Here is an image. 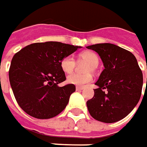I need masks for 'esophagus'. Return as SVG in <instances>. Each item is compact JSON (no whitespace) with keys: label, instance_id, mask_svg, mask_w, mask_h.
I'll list each match as a JSON object with an SVG mask.
<instances>
[{"label":"esophagus","instance_id":"1","mask_svg":"<svg viewBox=\"0 0 147 147\" xmlns=\"http://www.w3.org/2000/svg\"><path fill=\"white\" fill-rule=\"evenodd\" d=\"M82 89H83L82 87H76L77 91H81V90H82Z\"/></svg>","mask_w":147,"mask_h":147}]
</instances>
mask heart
I'll use <instances>...</instances> for the list:
<instances>
[{
    "label": "heart",
    "mask_w": 147,
    "mask_h": 147,
    "mask_svg": "<svg viewBox=\"0 0 147 147\" xmlns=\"http://www.w3.org/2000/svg\"><path fill=\"white\" fill-rule=\"evenodd\" d=\"M78 62H87L90 65H88L86 72L90 73L96 70V68L97 67L99 64V56L96 54L91 51H86L82 53L79 54L78 55ZM77 63L75 59H74L72 56H66L64 59L61 60L60 66L62 70L65 72V74H72L76 69ZM92 80V76L90 74H87L84 75H81L78 74H74L69 75L67 78V82L73 85L76 86H83L90 82Z\"/></svg>",
    "instance_id": "heart-1"
}]
</instances>
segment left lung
Returning <instances> with one entry per match:
<instances>
[{
    "instance_id": "obj_1",
    "label": "left lung",
    "mask_w": 147,
    "mask_h": 147,
    "mask_svg": "<svg viewBox=\"0 0 147 147\" xmlns=\"http://www.w3.org/2000/svg\"><path fill=\"white\" fill-rule=\"evenodd\" d=\"M87 48L98 53L105 67L95 83L97 88L94 96L87 101L88 111L98 121H119L135 108L142 95L143 76L137 59L130 51L111 43Z\"/></svg>"
}]
</instances>
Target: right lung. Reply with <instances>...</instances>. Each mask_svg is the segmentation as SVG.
Listing matches in <instances>:
<instances>
[{
  "label": "right lung",
  "instance_id": "add662e5",
  "mask_svg": "<svg viewBox=\"0 0 147 147\" xmlns=\"http://www.w3.org/2000/svg\"><path fill=\"white\" fill-rule=\"evenodd\" d=\"M82 47L59 42L32 43L14 55L9 78L14 97L21 109L36 119L58 115L69 103L75 86L65 81L60 63Z\"/></svg>",
  "mask_w": 147,
  "mask_h": 147
}]
</instances>
